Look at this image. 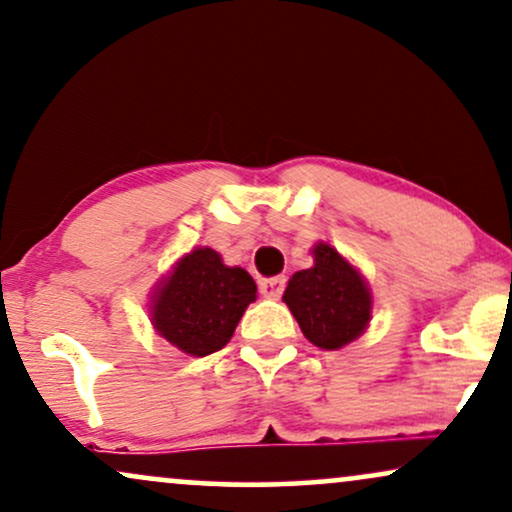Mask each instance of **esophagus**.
Returning a JSON list of instances; mask_svg holds the SVG:
<instances>
[{"instance_id":"esophagus-1","label":"esophagus","mask_w":512,"mask_h":512,"mask_svg":"<svg viewBox=\"0 0 512 512\" xmlns=\"http://www.w3.org/2000/svg\"><path fill=\"white\" fill-rule=\"evenodd\" d=\"M284 284H287V280L284 277H270V280H263L261 282V294L265 298H280L282 291H284Z\"/></svg>"}]
</instances>
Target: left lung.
Listing matches in <instances>:
<instances>
[{"mask_svg": "<svg viewBox=\"0 0 512 512\" xmlns=\"http://www.w3.org/2000/svg\"><path fill=\"white\" fill-rule=\"evenodd\" d=\"M313 258V268L291 277L282 301L310 343L338 350L367 329L371 291L360 272L329 244H315Z\"/></svg>", "mask_w": 512, "mask_h": 512, "instance_id": "obj_1", "label": "left lung"}]
</instances>
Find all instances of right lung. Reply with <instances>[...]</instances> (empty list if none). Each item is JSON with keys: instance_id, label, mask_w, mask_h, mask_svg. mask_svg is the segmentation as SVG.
Instances as JSON below:
<instances>
[{"instance_id": "right-lung-1", "label": "right lung", "mask_w": 512, "mask_h": 512, "mask_svg": "<svg viewBox=\"0 0 512 512\" xmlns=\"http://www.w3.org/2000/svg\"><path fill=\"white\" fill-rule=\"evenodd\" d=\"M256 282L244 268H228L218 251L197 247L157 284L150 317L157 334L192 357L221 350L235 334Z\"/></svg>"}]
</instances>
